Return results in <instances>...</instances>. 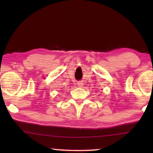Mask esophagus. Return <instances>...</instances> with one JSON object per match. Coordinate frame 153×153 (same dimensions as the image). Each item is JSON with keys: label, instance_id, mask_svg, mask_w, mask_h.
<instances>
[{"label": "esophagus", "instance_id": "34e87169", "mask_svg": "<svg viewBox=\"0 0 153 153\" xmlns=\"http://www.w3.org/2000/svg\"><path fill=\"white\" fill-rule=\"evenodd\" d=\"M77 85H78V86L79 87H82L83 85V83L81 82V81H79L78 83H77Z\"/></svg>", "mask_w": 153, "mask_h": 153}]
</instances>
